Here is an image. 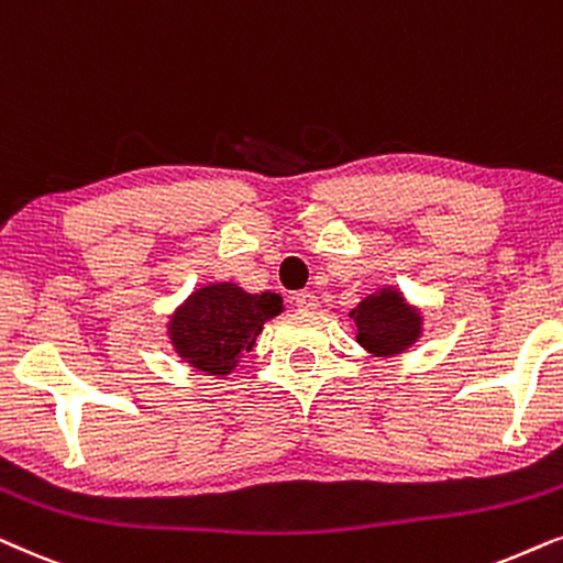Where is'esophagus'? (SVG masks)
<instances>
[{
	"mask_svg": "<svg viewBox=\"0 0 563 563\" xmlns=\"http://www.w3.org/2000/svg\"><path fill=\"white\" fill-rule=\"evenodd\" d=\"M294 306L298 311H317L319 309V298L311 290H301V294H294Z\"/></svg>",
	"mask_w": 563,
	"mask_h": 563,
	"instance_id": "obj_1",
	"label": "esophagus"
}]
</instances>
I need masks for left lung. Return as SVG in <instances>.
Segmentation results:
<instances>
[{"instance_id":"1","label":"left lung","mask_w":563,"mask_h":563,"mask_svg":"<svg viewBox=\"0 0 563 563\" xmlns=\"http://www.w3.org/2000/svg\"><path fill=\"white\" fill-rule=\"evenodd\" d=\"M350 317L357 324L360 347L376 357L401 355L422 336V311L407 303L401 290L391 286L365 296Z\"/></svg>"}]
</instances>
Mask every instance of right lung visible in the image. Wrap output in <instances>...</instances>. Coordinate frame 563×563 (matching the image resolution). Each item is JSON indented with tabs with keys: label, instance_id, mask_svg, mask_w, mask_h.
I'll use <instances>...</instances> for the list:
<instances>
[{
	"label": "right lung",
	"instance_id": "1",
	"mask_svg": "<svg viewBox=\"0 0 563 563\" xmlns=\"http://www.w3.org/2000/svg\"><path fill=\"white\" fill-rule=\"evenodd\" d=\"M280 311L277 294H246L236 283H208L172 311L167 336L190 368L227 378L239 357L254 347L265 321Z\"/></svg>",
	"mask_w": 563,
	"mask_h": 563
}]
</instances>
